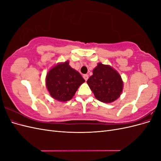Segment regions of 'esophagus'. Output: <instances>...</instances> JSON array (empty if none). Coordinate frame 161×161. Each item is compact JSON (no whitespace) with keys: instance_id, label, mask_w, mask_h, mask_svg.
<instances>
[{"instance_id":"obj_1","label":"esophagus","mask_w":161,"mask_h":161,"mask_svg":"<svg viewBox=\"0 0 161 161\" xmlns=\"http://www.w3.org/2000/svg\"><path fill=\"white\" fill-rule=\"evenodd\" d=\"M83 78H84V79L86 81L87 80H88V79H89V75H83Z\"/></svg>"}]
</instances>
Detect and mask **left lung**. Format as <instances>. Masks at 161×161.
Wrapping results in <instances>:
<instances>
[{
    "instance_id": "obj_1",
    "label": "left lung",
    "mask_w": 161,
    "mask_h": 161,
    "mask_svg": "<svg viewBox=\"0 0 161 161\" xmlns=\"http://www.w3.org/2000/svg\"><path fill=\"white\" fill-rule=\"evenodd\" d=\"M86 82L96 98L103 103L116 100L123 89V81L118 72L101 63L97 64Z\"/></svg>"
}]
</instances>
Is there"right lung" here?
Masks as SVG:
<instances>
[{
    "label": "right lung",
    "mask_w": 161,
    "mask_h": 161,
    "mask_svg": "<svg viewBox=\"0 0 161 161\" xmlns=\"http://www.w3.org/2000/svg\"><path fill=\"white\" fill-rule=\"evenodd\" d=\"M85 79L69 66V61L54 66L48 72L46 86L50 95L58 101H69Z\"/></svg>",
    "instance_id": "obj_1"
}]
</instances>
